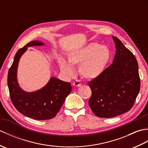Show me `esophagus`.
Masks as SVG:
<instances>
[{
    "mask_svg": "<svg viewBox=\"0 0 148 148\" xmlns=\"http://www.w3.org/2000/svg\"><path fill=\"white\" fill-rule=\"evenodd\" d=\"M73 84V86H75V87H79V86L82 85V83H81V82L80 81L76 80V81H74V83H73V84Z\"/></svg>",
    "mask_w": 148,
    "mask_h": 148,
    "instance_id": "1",
    "label": "esophagus"
}]
</instances>
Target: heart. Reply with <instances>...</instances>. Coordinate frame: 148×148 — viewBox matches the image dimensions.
<instances>
[{
  "label": "heart",
  "instance_id": "obj_1",
  "mask_svg": "<svg viewBox=\"0 0 148 148\" xmlns=\"http://www.w3.org/2000/svg\"><path fill=\"white\" fill-rule=\"evenodd\" d=\"M110 58L111 52L108 47L92 42L69 53L68 62L62 58H59L58 64L61 71L68 76L74 74L72 66L79 65L81 76L86 79H94L104 71Z\"/></svg>",
  "mask_w": 148,
  "mask_h": 148
}]
</instances>
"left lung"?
Listing matches in <instances>:
<instances>
[{
    "label": "left lung",
    "mask_w": 148,
    "mask_h": 148,
    "mask_svg": "<svg viewBox=\"0 0 148 148\" xmlns=\"http://www.w3.org/2000/svg\"><path fill=\"white\" fill-rule=\"evenodd\" d=\"M116 51L112 64L88 85V103L97 116L112 118L130 111L140 90L137 60L117 37L112 36Z\"/></svg>",
    "instance_id": "left-lung-1"
}]
</instances>
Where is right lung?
Returning a JSON list of instances; mask_svg holds the SVG:
<instances>
[{"mask_svg": "<svg viewBox=\"0 0 148 148\" xmlns=\"http://www.w3.org/2000/svg\"><path fill=\"white\" fill-rule=\"evenodd\" d=\"M44 45L45 44L39 40H33L19 49L8 75V85L12 104L22 114L37 120L55 117L72 90L70 83L55 77L50 78L45 86L35 92H25L19 85L17 71L21 56L28 47Z\"/></svg>", "mask_w": 148, "mask_h": 148, "instance_id": "1", "label": "right lung"}]
</instances>
